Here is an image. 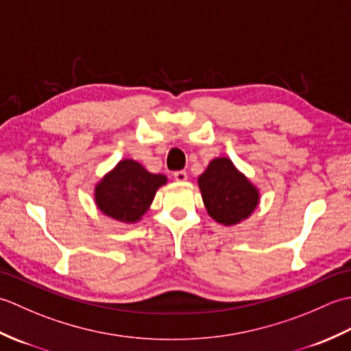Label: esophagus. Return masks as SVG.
I'll return each mask as SVG.
<instances>
[{"label":"esophagus","instance_id":"34e87169","mask_svg":"<svg viewBox=\"0 0 351 351\" xmlns=\"http://www.w3.org/2000/svg\"><path fill=\"white\" fill-rule=\"evenodd\" d=\"M173 178H175V181H178V182H184V181H187V171L185 170H178V171H175L173 173Z\"/></svg>","mask_w":351,"mask_h":351}]
</instances>
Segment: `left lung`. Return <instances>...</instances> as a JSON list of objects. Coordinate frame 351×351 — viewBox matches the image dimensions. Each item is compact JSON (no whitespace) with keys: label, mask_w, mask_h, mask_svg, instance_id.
Masks as SVG:
<instances>
[{"label":"left lung","mask_w":351,"mask_h":351,"mask_svg":"<svg viewBox=\"0 0 351 351\" xmlns=\"http://www.w3.org/2000/svg\"><path fill=\"white\" fill-rule=\"evenodd\" d=\"M208 214L232 226L245 220L259 204V191L226 156L214 158L197 180Z\"/></svg>","instance_id":"left-lung-1"}]
</instances>
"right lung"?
<instances>
[{
    "instance_id": "obj_1",
    "label": "right lung",
    "mask_w": 351,
    "mask_h": 351,
    "mask_svg": "<svg viewBox=\"0 0 351 351\" xmlns=\"http://www.w3.org/2000/svg\"><path fill=\"white\" fill-rule=\"evenodd\" d=\"M166 182L164 175L151 173L140 162L126 158L95 187L96 205L107 217L136 223L149 210L156 190Z\"/></svg>"
}]
</instances>
